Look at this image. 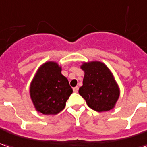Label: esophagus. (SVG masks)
<instances>
[{"mask_svg":"<svg viewBox=\"0 0 147 147\" xmlns=\"http://www.w3.org/2000/svg\"><path fill=\"white\" fill-rule=\"evenodd\" d=\"M78 90H79V87H75V88H73V91H74V92H77Z\"/></svg>","mask_w":147,"mask_h":147,"instance_id":"obj_1","label":"esophagus"}]
</instances>
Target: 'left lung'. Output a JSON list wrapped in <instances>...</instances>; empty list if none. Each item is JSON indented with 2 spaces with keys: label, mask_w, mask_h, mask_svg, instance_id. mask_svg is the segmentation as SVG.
<instances>
[{
  "label": "left lung",
  "mask_w": 147,
  "mask_h": 147,
  "mask_svg": "<svg viewBox=\"0 0 147 147\" xmlns=\"http://www.w3.org/2000/svg\"><path fill=\"white\" fill-rule=\"evenodd\" d=\"M83 85L79 93L95 111H109L119 98L120 89L113 75L105 63L99 61L83 63Z\"/></svg>",
  "instance_id": "8db88e82"
}]
</instances>
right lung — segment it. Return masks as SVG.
<instances>
[{"label": "right lung", "instance_id": "1", "mask_svg": "<svg viewBox=\"0 0 147 147\" xmlns=\"http://www.w3.org/2000/svg\"><path fill=\"white\" fill-rule=\"evenodd\" d=\"M55 62H46L39 67L30 86V95L35 109L45 115H55L65 108L72 93L67 79Z\"/></svg>", "mask_w": 147, "mask_h": 147}]
</instances>
